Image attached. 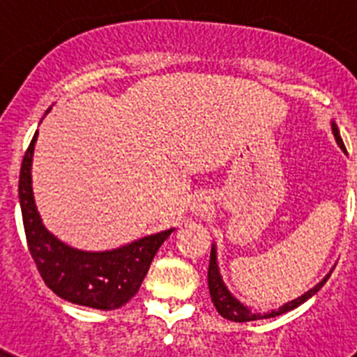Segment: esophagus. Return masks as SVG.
Wrapping results in <instances>:
<instances>
[{"instance_id":"esophagus-1","label":"esophagus","mask_w":357,"mask_h":357,"mask_svg":"<svg viewBox=\"0 0 357 357\" xmlns=\"http://www.w3.org/2000/svg\"><path fill=\"white\" fill-rule=\"evenodd\" d=\"M197 211H202V209H200V207H197Z\"/></svg>"}]
</instances>
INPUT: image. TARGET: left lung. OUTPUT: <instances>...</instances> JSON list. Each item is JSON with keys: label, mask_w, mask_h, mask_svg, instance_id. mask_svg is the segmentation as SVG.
Masks as SVG:
<instances>
[{"label": "left lung", "mask_w": 357, "mask_h": 357, "mask_svg": "<svg viewBox=\"0 0 357 357\" xmlns=\"http://www.w3.org/2000/svg\"><path fill=\"white\" fill-rule=\"evenodd\" d=\"M333 134H334V137H336V143L340 144V148H342V150H345V144H343L342 135H340L338 127H336L334 123H333ZM329 277H331V273L326 277V279L321 280V282H318L313 289H309V291L304 293L302 296H298V298H295V301L288 302V304H284L282 307H279V311H272V313H266V314L255 313V311H252V309L245 307V305H243L238 298H234V296L230 295L229 289L225 288V284H223V280H222V275H220V270H218L216 248L213 247L211 248V261H209V272H207V282H209L211 298H213V304L216 305L218 313L222 314L223 318H227V320H232V321H252V320H261V318L279 317V314L288 313V311H291V309L298 307V305L304 304L307 298H311V296H313L314 293L321 288V286L326 284Z\"/></svg>", "instance_id": "8db88e82"}]
</instances>
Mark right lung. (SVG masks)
<instances>
[{
    "label": "right lung",
    "instance_id": "obj_1",
    "mask_svg": "<svg viewBox=\"0 0 357 357\" xmlns=\"http://www.w3.org/2000/svg\"><path fill=\"white\" fill-rule=\"evenodd\" d=\"M36 141L37 132L24 151L19 173V202L31 259L46 286L64 301L103 311L121 307L139 291L157 250L173 229L110 252H82L59 241L40 223L31 193L30 168Z\"/></svg>",
    "mask_w": 357,
    "mask_h": 357
}]
</instances>
